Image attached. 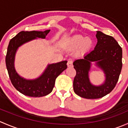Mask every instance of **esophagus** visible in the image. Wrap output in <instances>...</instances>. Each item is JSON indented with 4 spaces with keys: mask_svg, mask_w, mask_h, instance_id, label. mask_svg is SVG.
<instances>
[{
    "mask_svg": "<svg viewBox=\"0 0 128 128\" xmlns=\"http://www.w3.org/2000/svg\"><path fill=\"white\" fill-rule=\"evenodd\" d=\"M67 65H68V67H72L73 66V61H72V60H68V63H67Z\"/></svg>",
    "mask_w": 128,
    "mask_h": 128,
    "instance_id": "34e87169",
    "label": "esophagus"
}]
</instances>
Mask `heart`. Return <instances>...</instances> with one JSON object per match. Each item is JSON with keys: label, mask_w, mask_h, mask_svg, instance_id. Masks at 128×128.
<instances>
[{"label": "heart", "mask_w": 128, "mask_h": 128, "mask_svg": "<svg viewBox=\"0 0 128 128\" xmlns=\"http://www.w3.org/2000/svg\"><path fill=\"white\" fill-rule=\"evenodd\" d=\"M69 45L73 48H77L82 46L84 51L88 50L93 44V41L90 38H86L82 35H76L72 37L69 41Z\"/></svg>", "instance_id": "1"}]
</instances>
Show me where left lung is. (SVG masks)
Segmentation results:
<instances>
[{"instance_id": "left-lung-1", "label": "left lung", "mask_w": 128, "mask_h": 128, "mask_svg": "<svg viewBox=\"0 0 128 128\" xmlns=\"http://www.w3.org/2000/svg\"><path fill=\"white\" fill-rule=\"evenodd\" d=\"M97 43L95 49L86 54L83 59L73 63L76 70L74 78V91L78 96L87 99L100 98L110 93L118 82L122 69V48L113 36L96 32ZM91 62H96L106 75L103 85L96 87L90 84L88 72Z\"/></svg>"}]
</instances>
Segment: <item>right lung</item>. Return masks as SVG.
Here are the masks:
<instances>
[{
    "mask_svg": "<svg viewBox=\"0 0 128 128\" xmlns=\"http://www.w3.org/2000/svg\"><path fill=\"white\" fill-rule=\"evenodd\" d=\"M50 32V30L44 32L22 31L9 42L6 57L9 77L14 87L26 96L40 97L48 95L52 91L57 77L67 68V60L50 64L41 77L33 80H28L20 77L14 69V58L18 48L36 38H45Z\"/></svg>",
    "mask_w": 128,
    "mask_h": 128,
    "instance_id": "obj_1",
    "label": "right lung"
}]
</instances>
